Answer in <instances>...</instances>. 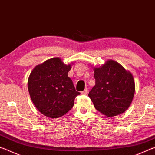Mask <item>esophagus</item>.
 Listing matches in <instances>:
<instances>
[{
	"label": "esophagus",
	"mask_w": 155,
	"mask_h": 155,
	"mask_svg": "<svg viewBox=\"0 0 155 155\" xmlns=\"http://www.w3.org/2000/svg\"><path fill=\"white\" fill-rule=\"evenodd\" d=\"M87 92H88V89L87 88H85V90H84L83 91H81V94H87Z\"/></svg>",
	"instance_id": "34e87169"
}]
</instances>
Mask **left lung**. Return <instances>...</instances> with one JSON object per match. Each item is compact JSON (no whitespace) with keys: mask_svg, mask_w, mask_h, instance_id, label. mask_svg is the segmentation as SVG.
I'll return each instance as SVG.
<instances>
[{"mask_svg":"<svg viewBox=\"0 0 155 155\" xmlns=\"http://www.w3.org/2000/svg\"><path fill=\"white\" fill-rule=\"evenodd\" d=\"M94 70L96 85L88 96L94 107L107 117L124 113L134 97L135 85L132 74L114 60H108Z\"/></svg>","mask_w":155,"mask_h":155,"instance_id":"1","label":"left lung"}]
</instances>
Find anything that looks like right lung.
Masks as SVG:
<instances>
[{
    "instance_id": "right-lung-1",
    "label": "right lung",
    "mask_w": 155,
    "mask_h": 155,
    "mask_svg": "<svg viewBox=\"0 0 155 155\" xmlns=\"http://www.w3.org/2000/svg\"><path fill=\"white\" fill-rule=\"evenodd\" d=\"M71 64L65 65L59 57L37 65L28 79L31 99L37 109L46 117L57 118L71 109L77 91L68 73Z\"/></svg>"
}]
</instances>
